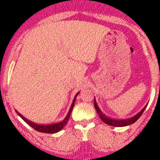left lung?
I'll return each mask as SVG.
<instances>
[{
	"label": "left lung",
	"mask_w": 160,
	"mask_h": 160,
	"mask_svg": "<svg viewBox=\"0 0 160 160\" xmlns=\"http://www.w3.org/2000/svg\"><path fill=\"white\" fill-rule=\"evenodd\" d=\"M94 105H95V108L97 111V114H99V116L101 119H102L103 122H105V124H109V125H111V126L114 127H123V126H127V125H129V124H134V122L136 121L137 119H139V117L141 116V114H143V112L144 111V109L146 108L147 105L142 109L141 111H139L137 114H135L134 116L131 117V118H129V119H111V118H109L107 117L106 115L103 114L101 110L100 109L99 106L96 104V101H94Z\"/></svg>",
	"instance_id": "8db88e82"
}]
</instances>
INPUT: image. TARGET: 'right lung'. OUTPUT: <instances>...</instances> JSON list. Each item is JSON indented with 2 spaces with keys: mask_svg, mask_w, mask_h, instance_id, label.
<instances>
[{
  "mask_svg": "<svg viewBox=\"0 0 160 160\" xmlns=\"http://www.w3.org/2000/svg\"><path fill=\"white\" fill-rule=\"evenodd\" d=\"M79 93L80 92H78L77 94L75 95V98H74V100H73V102H72V105H71V106H70V110H69V112H68L66 117H65V119H63L62 121L58 122V123H55V124H36V123H33V122L30 121V120H28L27 119H26V118H25L22 114H20L18 111H16V113H17V114H18L19 116L21 117V119H23L24 121L26 122V124H28L30 126L32 127L34 129H36V130H37V131L41 132V133H46V134H54V133H57V132L60 131V130L63 129V127L67 124L68 120H69V119H70V114H71V111H72L73 107H74V105H75V100H76V96H77Z\"/></svg>",
  "mask_w": 160,
  "mask_h": 160,
  "instance_id": "add662e5",
  "label": "right lung"
}]
</instances>
